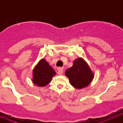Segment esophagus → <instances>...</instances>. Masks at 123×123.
Instances as JSON below:
<instances>
[{
    "label": "esophagus",
    "instance_id": "obj_1",
    "mask_svg": "<svg viewBox=\"0 0 123 123\" xmlns=\"http://www.w3.org/2000/svg\"><path fill=\"white\" fill-rule=\"evenodd\" d=\"M57 69H58V73L59 74H62L63 73V68L62 67H59L57 68Z\"/></svg>",
    "mask_w": 123,
    "mask_h": 123
}]
</instances>
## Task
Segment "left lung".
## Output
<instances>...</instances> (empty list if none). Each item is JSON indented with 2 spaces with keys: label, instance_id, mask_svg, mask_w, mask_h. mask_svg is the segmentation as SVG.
Listing matches in <instances>:
<instances>
[{
  "label": "left lung",
  "instance_id": "1",
  "mask_svg": "<svg viewBox=\"0 0 123 123\" xmlns=\"http://www.w3.org/2000/svg\"><path fill=\"white\" fill-rule=\"evenodd\" d=\"M65 74L69 78L71 85L76 89L86 87L94 78L87 64L79 58L74 61L73 67L66 70Z\"/></svg>",
  "mask_w": 123,
  "mask_h": 123
}]
</instances>
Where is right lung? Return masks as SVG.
<instances>
[{
  "label": "right lung",
  "instance_id": "1",
  "mask_svg": "<svg viewBox=\"0 0 123 123\" xmlns=\"http://www.w3.org/2000/svg\"><path fill=\"white\" fill-rule=\"evenodd\" d=\"M53 68L44 59L40 61L33 70V82L39 86L47 85L55 74Z\"/></svg>",
  "mask_w": 123,
  "mask_h": 123
}]
</instances>
